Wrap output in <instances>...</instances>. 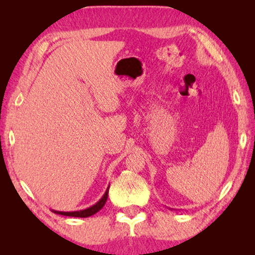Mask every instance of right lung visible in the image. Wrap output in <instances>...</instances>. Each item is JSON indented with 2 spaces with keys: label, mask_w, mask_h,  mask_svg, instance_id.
Here are the masks:
<instances>
[{
  "label": "right lung",
  "mask_w": 255,
  "mask_h": 255,
  "mask_svg": "<svg viewBox=\"0 0 255 255\" xmlns=\"http://www.w3.org/2000/svg\"><path fill=\"white\" fill-rule=\"evenodd\" d=\"M108 192H109V188L107 189L106 193L103 195L101 199L99 200L96 205H93L92 207H90V208H88V209L80 210V211H54V213L59 214V215H64V216H70V217H81V218L89 217V216H92L96 213H98L100 209H102V207L105 206L106 201L108 199Z\"/></svg>",
  "instance_id": "obj_1"
}]
</instances>
